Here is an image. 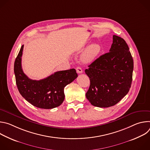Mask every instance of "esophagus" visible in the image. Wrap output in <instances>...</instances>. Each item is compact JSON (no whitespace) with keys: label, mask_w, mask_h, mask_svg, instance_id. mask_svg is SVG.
<instances>
[{"label":"esophagus","mask_w":150,"mask_h":150,"mask_svg":"<svg viewBox=\"0 0 150 150\" xmlns=\"http://www.w3.org/2000/svg\"><path fill=\"white\" fill-rule=\"evenodd\" d=\"M76 72L78 74H82V70L80 67H77L76 68Z\"/></svg>","instance_id":"obj_1"}]
</instances>
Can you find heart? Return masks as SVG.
Segmentation results:
<instances>
[{
	"mask_svg": "<svg viewBox=\"0 0 150 150\" xmlns=\"http://www.w3.org/2000/svg\"><path fill=\"white\" fill-rule=\"evenodd\" d=\"M100 52V46L98 44H93L83 52L81 56V60L85 63H90L95 59Z\"/></svg>",
	"mask_w": 150,
	"mask_h": 150,
	"instance_id": "b5f03b06",
	"label": "heart"
}]
</instances>
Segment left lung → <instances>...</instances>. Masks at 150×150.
<instances>
[{
    "label": "left lung",
    "mask_w": 150,
    "mask_h": 150,
    "mask_svg": "<svg viewBox=\"0 0 150 150\" xmlns=\"http://www.w3.org/2000/svg\"><path fill=\"white\" fill-rule=\"evenodd\" d=\"M85 72L90 85L86 97L98 108H109L119 102L129 92L132 81L134 60L126 41L113 35L109 53L88 66Z\"/></svg>",
    "instance_id": "1"
}]
</instances>
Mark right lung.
<instances>
[{
	"label": "right lung",
	"mask_w": 150,
	"mask_h": 150,
	"mask_svg": "<svg viewBox=\"0 0 150 150\" xmlns=\"http://www.w3.org/2000/svg\"><path fill=\"white\" fill-rule=\"evenodd\" d=\"M24 45L14 63V73L18 91L27 101L40 109H50L59 106L65 99L64 88L75 80L78 74L75 69L54 72L41 80L30 79L23 72L21 57Z\"/></svg>",
	"instance_id": "1"
}]
</instances>
